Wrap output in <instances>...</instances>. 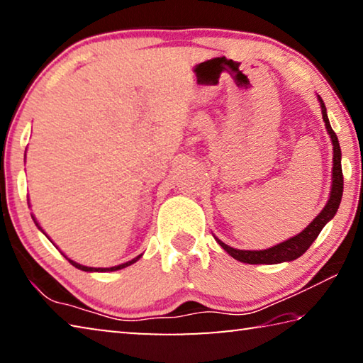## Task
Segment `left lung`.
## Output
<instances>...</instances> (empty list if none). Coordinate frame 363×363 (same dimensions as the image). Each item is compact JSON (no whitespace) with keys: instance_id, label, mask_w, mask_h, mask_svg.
Returning <instances> with one entry per match:
<instances>
[{"instance_id":"8db88e82","label":"left lung","mask_w":363,"mask_h":363,"mask_svg":"<svg viewBox=\"0 0 363 363\" xmlns=\"http://www.w3.org/2000/svg\"><path fill=\"white\" fill-rule=\"evenodd\" d=\"M318 101H320L325 128H327V131L331 138V144H333V176H331V192H330V199L327 201V205H325L323 210L318 213V216L312 220V223L307 225L303 232H299L298 235L288 238V240L275 245V247L267 248V250H259V251L237 250L223 243L219 238L214 237L216 238V242L233 257V259L247 262V264H279V262H288V261L298 259V257L303 256L307 251V248L314 243V240L318 237V233L322 232L325 224H327L330 219H333L337 208H340L341 196H342L341 149H340V143H337L335 131L331 130L330 120L327 116V107H325L320 96H318Z\"/></svg>"}]
</instances>
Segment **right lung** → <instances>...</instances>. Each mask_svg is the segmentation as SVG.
I'll return each instance as SVG.
<instances>
[{
    "instance_id": "right-lung-1",
    "label": "right lung",
    "mask_w": 363,
    "mask_h": 363,
    "mask_svg": "<svg viewBox=\"0 0 363 363\" xmlns=\"http://www.w3.org/2000/svg\"><path fill=\"white\" fill-rule=\"evenodd\" d=\"M33 218V220H35V224H36V227H38V229L45 233V230L41 229L40 227V224L36 223V219H35V216H32ZM46 235V233H45ZM65 256V255H64ZM143 256V255H139L138 257H134V259H131V261H128V262H125V264H120V266H113V267H88V266H83V264H78V262H75V261H72V259H69V257H67V259H69V262L72 264V266H75L77 269H79V270H84V272H112V270H120V269H123V267H128V266H131V264H134L136 262L139 257Z\"/></svg>"
}]
</instances>
